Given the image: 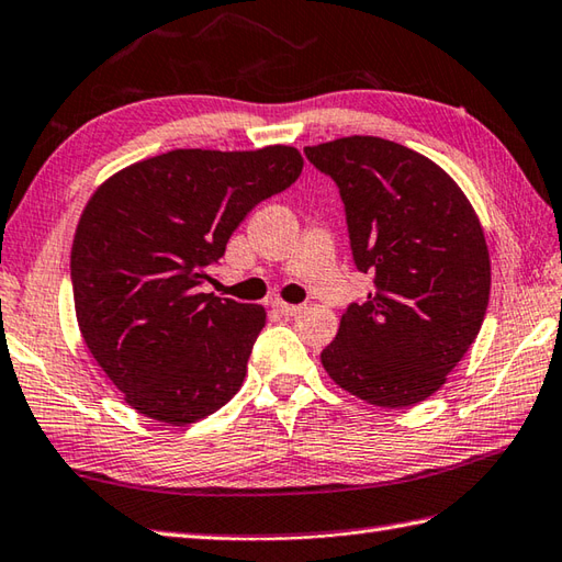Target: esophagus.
Wrapping results in <instances>:
<instances>
[{
    "label": "esophagus",
    "mask_w": 562,
    "mask_h": 562,
    "mask_svg": "<svg viewBox=\"0 0 562 562\" xmlns=\"http://www.w3.org/2000/svg\"><path fill=\"white\" fill-rule=\"evenodd\" d=\"M270 306H272V312H278L280 316H294V314L302 312L300 304H288V302H282V300H272Z\"/></svg>",
    "instance_id": "34e87169"
}]
</instances>
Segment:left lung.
<instances>
[{
  "instance_id": "8db88e82",
  "label": "left lung",
  "mask_w": 562,
  "mask_h": 562,
  "mask_svg": "<svg viewBox=\"0 0 562 562\" xmlns=\"http://www.w3.org/2000/svg\"><path fill=\"white\" fill-rule=\"evenodd\" d=\"M346 204L368 302L340 316L322 366L358 400L402 409L438 392L477 338L490 302V250L480 216L450 175L378 136L304 148Z\"/></svg>"
}]
</instances>
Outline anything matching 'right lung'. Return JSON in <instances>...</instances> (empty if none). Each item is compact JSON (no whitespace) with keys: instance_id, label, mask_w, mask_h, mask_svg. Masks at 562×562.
Instances as JSON below:
<instances>
[{"instance_id":"1","label":"right lung","mask_w":562,"mask_h":562,"mask_svg":"<svg viewBox=\"0 0 562 562\" xmlns=\"http://www.w3.org/2000/svg\"><path fill=\"white\" fill-rule=\"evenodd\" d=\"M304 168L292 146L178 148L97 187L70 250L75 316L97 366L153 422L214 414L246 378L260 304L200 292L234 228Z\"/></svg>"}]
</instances>
